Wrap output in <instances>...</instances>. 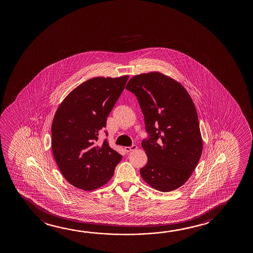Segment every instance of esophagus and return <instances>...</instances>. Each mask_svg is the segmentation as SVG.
Returning <instances> with one entry per match:
<instances>
[{
	"label": "esophagus",
	"instance_id": "esophagus-1",
	"mask_svg": "<svg viewBox=\"0 0 253 253\" xmlns=\"http://www.w3.org/2000/svg\"><path fill=\"white\" fill-rule=\"evenodd\" d=\"M137 149V146L135 145V144H133V145L129 146V147H125V150L126 152H131L133 150H135V149Z\"/></svg>",
	"mask_w": 253,
	"mask_h": 253
}]
</instances>
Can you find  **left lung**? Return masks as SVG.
Segmentation results:
<instances>
[{"label": "left lung", "instance_id": "8db88e82", "mask_svg": "<svg viewBox=\"0 0 253 253\" xmlns=\"http://www.w3.org/2000/svg\"><path fill=\"white\" fill-rule=\"evenodd\" d=\"M126 89L137 98L148 134L142 179L156 190H174L188 180L202 153L194 102L180 84L160 73L133 77Z\"/></svg>", "mask_w": 253, "mask_h": 253}]
</instances>
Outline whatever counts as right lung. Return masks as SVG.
<instances>
[{"instance_id": "right-lung-1", "label": "right lung", "mask_w": 253, "mask_h": 253, "mask_svg": "<svg viewBox=\"0 0 253 253\" xmlns=\"http://www.w3.org/2000/svg\"><path fill=\"white\" fill-rule=\"evenodd\" d=\"M128 76L94 78L80 84L64 99L52 125V150L66 180L85 191L111 180L122 156L98 135L117 103ZM105 132L107 136V132Z\"/></svg>"}]
</instances>
